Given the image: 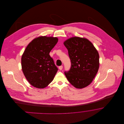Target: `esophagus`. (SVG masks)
I'll list each match as a JSON object with an SVG mask.
<instances>
[{
    "mask_svg": "<svg viewBox=\"0 0 124 124\" xmlns=\"http://www.w3.org/2000/svg\"><path fill=\"white\" fill-rule=\"evenodd\" d=\"M59 70H62V69H63V66H59Z\"/></svg>",
    "mask_w": 124,
    "mask_h": 124,
    "instance_id": "1",
    "label": "esophagus"
}]
</instances>
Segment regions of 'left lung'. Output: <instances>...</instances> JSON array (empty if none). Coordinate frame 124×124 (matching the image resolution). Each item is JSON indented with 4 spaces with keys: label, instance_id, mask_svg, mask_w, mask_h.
I'll return each mask as SVG.
<instances>
[{
    "label": "left lung",
    "instance_id": "left-lung-1",
    "mask_svg": "<svg viewBox=\"0 0 124 124\" xmlns=\"http://www.w3.org/2000/svg\"><path fill=\"white\" fill-rule=\"evenodd\" d=\"M71 60L69 71L65 74L76 88L86 87L93 81L99 68V54L93 44L85 38L74 37L64 42Z\"/></svg>",
    "mask_w": 124,
    "mask_h": 124
}]
</instances>
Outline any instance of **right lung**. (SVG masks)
I'll use <instances>...</instances> for the list:
<instances>
[{"label":"right lung","instance_id":"1","mask_svg":"<svg viewBox=\"0 0 124 124\" xmlns=\"http://www.w3.org/2000/svg\"><path fill=\"white\" fill-rule=\"evenodd\" d=\"M56 37L41 36L31 42L21 58V66L28 81L36 88H44L53 80L58 70L49 53L56 45Z\"/></svg>","mask_w":124,"mask_h":124}]
</instances>
